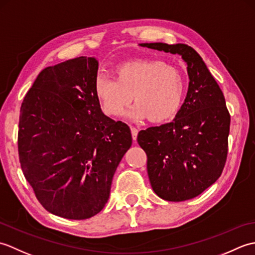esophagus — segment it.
<instances>
[{
  "label": "esophagus",
  "instance_id": "1",
  "mask_svg": "<svg viewBox=\"0 0 255 255\" xmlns=\"http://www.w3.org/2000/svg\"><path fill=\"white\" fill-rule=\"evenodd\" d=\"M130 130H131L132 140H133V141H136V140H137V136H138V129L134 128V127H131Z\"/></svg>",
  "mask_w": 255,
  "mask_h": 255
}]
</instances>
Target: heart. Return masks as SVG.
<instances>
[{"label": "heart", "instance_id": "obj_1", "mask_svg": "<svg viewBox=\"0 0 255 255\" xmlns=\"http://www.w3.org/2000/svg\"><path fill=\"white\" fill-rule=\"evenodd\" d=\"M115 74L116 79L99 75L95 80V95L105 115H123L133 99L137 104L130 116L136 119L161 124L180 112L186 82L177 68L156 59H137L119 64Z\"/></svg>", "mask_w": 255, "mask_h": 255}]
</instances>
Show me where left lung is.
Segmentation results:
<instances>
[{
  "instance_id": "1",
  "label": "left lung",
  "mask_w": 255,
  "mask_h": 255,
  "mask_svg": "<svg viewBox=\"0 0 255 255\" xmlns=\"http://www.w3.org/2000/svg\"><path fill=\"white\" fill-rule=\"evenodd\" d=\"M140 46L178 53L187 63L188 91L175 119L141 130L137 140L147 154L154 193L169 202L192 199L218 180L226 164L230 114L224 93L192 47L163 42Z\"/></svg>"
}]
</instances>
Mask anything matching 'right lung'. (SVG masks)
Here are the masks:
<instances>
[{"instance_id": "right-lung-1", "label": "right lung", "mask_w": 255, "mask_h": 255, "mask_svg": "<svg viewBox=\"0 0 255 255\" xmlns=\"http://www.w3.org/2000/svg\"><path fill=\"white\" fill-rule=\"evenodd\" d=\"M99 62L79 57L42 70L20 106L18 156L42 207L59 217H93L132 143L130 128L103 114L94 91Z\"/></svg>"}]
</instances>
